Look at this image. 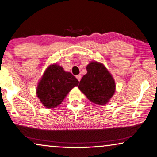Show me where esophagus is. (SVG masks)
<instances>
[{
	"label": "esophagus",
	"mask_w": 157,
	"mask_h": 157,
	"mask_svg": "<svg viewBox=\"0 0 157 157\" xmlns=\"http://www.w3.org/2000/svg\"><path fill=\"white\" fill-rule=\"evenodd\" d=\"M76 77V78L78 79V81H81V75H77Z\"/></svg>",
	"instance_id": "34e87169"
}]
</instances>
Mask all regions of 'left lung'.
<instances>
[{
    "instance_id": "1",
    "label": "left lung",
    "mask_w": 157,
    "mask_h": 157,
    "mask_svg": "<svg viewBox=\"0 0 157 157\" xmlns=\"http://www.w3.org/2000/svg\"><path fill=\"white\" fill-rule=\"evenodd\" d=\"M86 69L87 74L79 83V90L94 104H108L116 88L113 77L106 67L97 61L90 62Z\"/></svg>"
}]
</instances>
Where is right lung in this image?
I'll return each mask as SVG.
<instances>
[{"instance_id": "add662e5", "label": "right lung", "mask_w": 157, "mask_h": 157, "mask_svg": "<svg viewBox=\"0 0 157 157\" xmlns=\"http://www.w3.org/2000/svg\"><path fill=\"white\" fill-rule=\"evenodd\" d=\"M78 81L63 67L53 64L48 67L41 77L36 94L43 106L53 109L59 106L70 90L78 86Z\"/></svg>"}]
</instances>
